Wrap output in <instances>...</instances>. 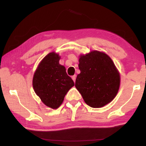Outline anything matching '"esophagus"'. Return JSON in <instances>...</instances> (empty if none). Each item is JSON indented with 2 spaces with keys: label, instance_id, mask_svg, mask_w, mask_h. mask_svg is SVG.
<instances>
[{
  "label": "esophagus",
  "instance_id": "esophagus-1",
  "mask_svg": "<svg viewBox=\"0 0 146 146\" xmlns=\"http://www.w3.org/2000/svg\"><path fill=\"white\" fill-rule=\"evenodd\" d=\"M72 79H73V80L74 81V82H75V80H76V75H74L72 76Z\"/></svg>",
  "mask_w": 146,
  "mask_h": 146
}]
</instances>
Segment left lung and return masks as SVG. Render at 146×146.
I'll return each mask as SVG.
<instances>
[{"mask_svg":"<svg viewBox=\"0 0 146 146\" xmlns=\"http://www.w3.org/2000/svg\"><path fill=\"white\" fill-rule=\"evenodd\" d=\"M80 73L75 87L87 105L100 108L116 96L120 84L119 73L108 55L93 51L79 59Z\"/></svg>","mask_w":146,"mask_h":146,"instance_id":"1","label":"left lung"}]
</instances>
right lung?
Wrapping results in <instances>:
<instances>
[{
	"mask_svg": "<svg viewBox=\"0 0 146 146\" xmlns=\"http://www.w3.org/2000/svg\"><path fill=\"white\" fill-rule=\"evenodd\" d=\"M60 58L58 54L48 53L39 64L33 78L35 93L53 109L62 104L65 95L75 84L64 66L59 64Z\"/></svg>",
	"mask_w": 146,
	"mask_h": 146,
	"instance_id": "right-lung-1",
	"label": "right lung"
}]
</instances>
